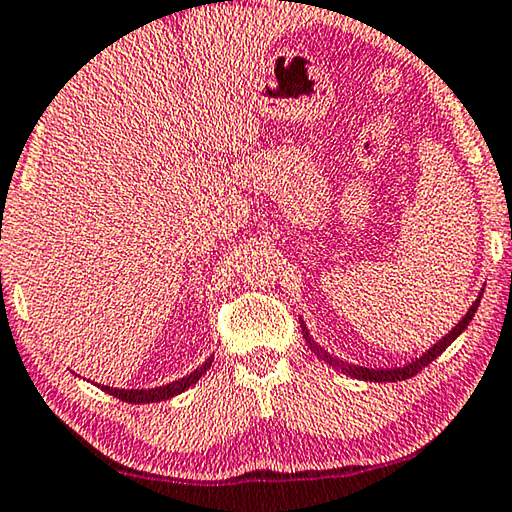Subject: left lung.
Listing matches in <instances>:
<instances>
[{
    "label": "left lung",
    "mask_w": 512,
    "mask_h": 512,
    "mask_svg": "<svg viewBox=\"0 0 512 512\" xmlns=\"http://www.w3.org/2000/svg\"><path fill=\"white\" fill-rule=\"evenodd\" d=\"M481 295H483V292H479V299H476L474 304L469 306V311L465 313L463 320H460V322L454 326V329H451V331L445 335V338L435 342V345H433L429 351H424V354H422L420 358H415L413 363H408V365H404V367H388V370H372V367H358V365L345 363V360L333 358V356L329 354V351H324L320 345H317V342H313L311 333H308V329H306V324L301 322V320H299V322H301V331H304V338H306V342H308V347L313 349V354H317V358L326 360V363H329V365L338 367L340 372L354 376V379H358V381H376V383H385V381L390 383V381H392V383H397V381L410 379V376H415L417 372H422L426 365L433 363V360L438 358V356L442 354V351H445V349L451 345V342H454V340L458 338V335L467 329V324L472 322L476 308H479V304H481Z\"/></svg>",
    "instance_id": "obj_1"
}]
</instances>
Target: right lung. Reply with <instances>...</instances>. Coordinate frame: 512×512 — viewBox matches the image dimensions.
I'll return each instance as SVG.
<instances>
[{
	"label": "right lung",
	"mask_w": 512,
	"mask_h": 512,
	"mask_svg": "<svg viewBox=\"0 0 512 512\" xmlns=\"http://www.w3.org/2000/svg\"><path fill=\"white\" fill-rule=\"evenodd\" d=\"M211 363H213V356L206 358L204 365L197 367V370L190 372L188 376H183V379L172 381L167 385H158V388H152V390H120V388H111V385H99V388L120 401H127V404H154V401H165L181 395V392H186L190 385H195L201 376L206 374Z\"/></svg>",
	"instance_id": "add662e5"
}]
</instances>
